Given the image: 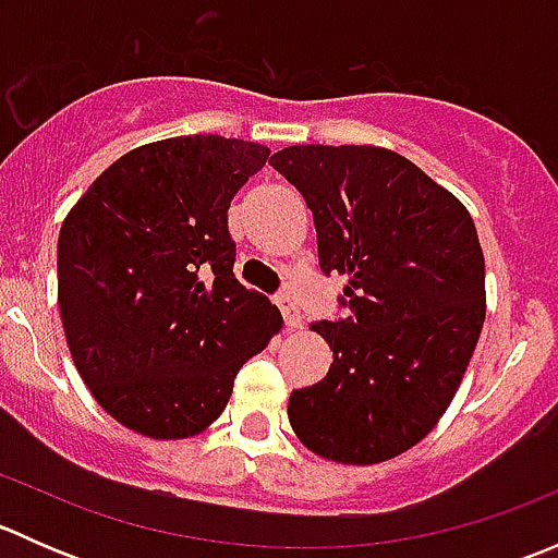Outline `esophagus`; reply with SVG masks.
I'll return each mask as SVG.
<instances>
[{
	"label": "esophagus",
	"instance_id": "34e87169",
	"mask_svg": "<svg viewBox=\"0 0 558 558\" xmlns=\"http://www.w3.org/2000/svg\"><path fill=\"white\" fill-rule=\"evenodd\" d=\"M278 307H280V313H283L286 326H289V329H302V313L289 294L278 296Z\"/></svg>",
	"mask_w": 558,
	"mask_h": 558
}]
</instances>
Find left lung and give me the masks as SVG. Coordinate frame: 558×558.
Listing matches in <instances>:
<instances>
[{"mask_svg": "<svg viewBox=\"0 0 558 558\" xmlns=\"http://www.w3.org/2000/svg\"><path fill=\"white\" fill-rule=\"evenodd\" d=\"M313 210L320 272L348 275L351 313L315 320L329 373L296 388L302 446L380 464L424 440L451 404L486 318V264L466 207L375 145H291L269 159Z\"/></svg>", "mask_w": 558, "mask_h": 558, "instance_id": "8db88e82", "label": "left lung"}]
</instances>
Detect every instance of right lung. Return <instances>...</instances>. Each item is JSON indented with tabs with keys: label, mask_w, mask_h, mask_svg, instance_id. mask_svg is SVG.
Listing matches in <instances>:
<instances>
[{
	"label": "right lung",
	"mask_w": 558,
	"mask_h": 558,
	"mask_svg": "<svg viewBox=\"0 0 558 558\" xmlns=\"http://www.w3.org/2000/svg\"><path fill=\"white\" fill-rule=\"evenodd\" d=\"M269 148L218 134L140 145L88 185L59 234V313L83 384L154 440L205 432L283 326L234 278L229 202Z\"/></svg>",
	"instance_id": "1"
}]
</instances>
